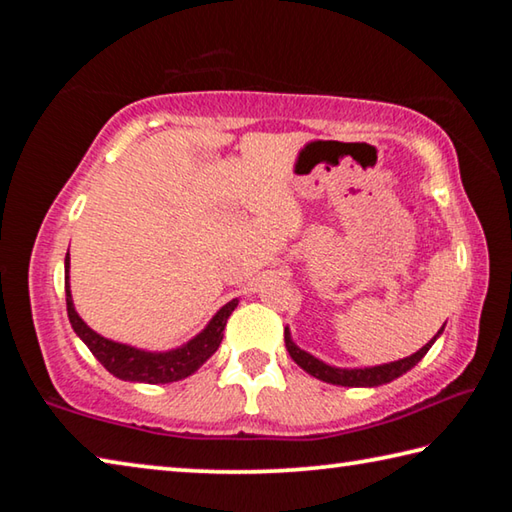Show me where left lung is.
<instances>
[{"label":"left lung","mask_w":512,"mask_h":512,"mask_svg":"<svg viewBox=\"0 0 512 512\" xmlns=\"http://www.w3.org/2000/svg\"><path fill=\"white\" fill-rule=\"evenodd\" d=\"M445 325L440 327V332L433 336V339L420 348L415 354L400 361H391V363H384V366H372V368H334V366H327L325 361H320L316 357H311L309 352L300 350L296 343L291 339V332L289 327H284V343H287V350L291 354V359L298 363L302 370H307L311 377H316L320 381H327V384H336V386H354V388H370V386H381V384H388V381H393L397 377H402L404 372H409L415 363H418L424 354L429 352V348L433 345V341L438 339L440 334H443Z\"/></svg>","instance_id":"1"}]
</instances>
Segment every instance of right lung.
<instances>
[{"label": "right lung", "mask_w": 512, "mask_h": 512, "mask_svg": "<svg viewBox=\"0 0 512 512\" xmlns=\"http://www.w3.org/2000/svg\"><path fill=\"white\" fill-rule=\"evenodd\" d=\"M65 300H67V316L72 323L74 332L79 339L88 345L90 352L97 361L106 368L110 375L124 381H142V384H169V381L185 379L196 372L203 363L219 350L223 341V329L232 311L237 307V298L230 300L216 311L214 318L207 323L201 334H196L192 341L180 345L169 352H146L131 348V345L115 343L103 339L101 334L94 332L83 323V318L76 314L72 291H69V253L65 257Z\"/></svg>", "instance_id": "add662e5"}]
</instances>
